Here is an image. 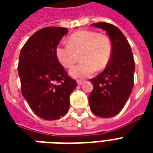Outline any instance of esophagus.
Masks as SVG:
<instances>
[{"label":"esophagus","mask_w":153,"mask_h":153,"mask_svg":"<svg viewBox=\"0 0 153 153\" xmlns=\"http://www.w3.org/2000/svg\"><path fill=\"white\" fill-rule=\"evenodd\" d=\"M77 83H78V85H79V86H82V85L84 83V82L81 81V80H78V81H77Z\"/></svg>","instance_id":"obj_1"}]
</instances>
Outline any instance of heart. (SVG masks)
Segmentation results:
<instances>
[{"label": "heart", "mask_w": 153, "mask_h": 153, "mask_svg": "<svg viewBox=\"0 0 153 153\" xmlns=\"http://www.w3.org/2000/svg\"><path fill=\"white\" fill-rule=\"evenodd\" d=\"M81 53L82 62L70 71L74 79H83L93 75L97 69L106 67L112 54V44L106 36L94 31L82 30L68 37V44H59L55 55L60 64L70 68L75 63L78 53Z\"/></svg>", "instance_id": "obj_1"}]
</instances>
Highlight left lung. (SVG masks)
<instances>
[{
	"mask_svg": "<svg viewBox=\"0 0 153 153\" xmlns=\"http://www.w3.org/2000/svg\"><path fill=\"white\" fill-rule=\"evenodd\" d=\"M92 25L106 32L111 40L112 54L105 69L90 79L94 89L89 95V104L95 115L108 118L118 114L130 96L135 62L128 40L116 26L105 22Z\"/></svg>",
	"mask_w": 153,
	"mask_h": 153,
	"instance_id": "1",
	"label": "left lung"
}]
</instances>
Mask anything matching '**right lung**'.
I'll use <instances>...</instances> for the list:
<instances>
[{
	"label": "right lung",
	"mask_w": 153,
	"mask_h": 153,
	"mask_svg": "<svg viewBox=\"0 0 153 153\" xmlns=\"http://www.w3.org/2000/svg\"><path fill=\"white\" fill-rule=\"evenodd\" d=\"M67 32L66 27L42 28L27 39L20 53L18 74L23 96L32 111L48 121L67 114L70 95L77 86L55 55L56 47Z\"/></svg>",
	"instance_id": "right-lung-1"
}]
</instances>
